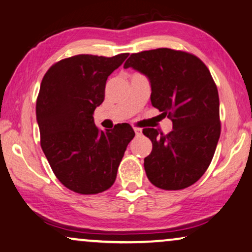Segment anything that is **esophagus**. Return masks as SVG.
<instances>
[{"label":"esophagus","mask_w":252,"mask_h":252,"mask_svg":"<svg viewBox=\"0 0 252 252\" xmlns=\"http://www.w3.org/2000/svg\"><path fill=\"white\" fill-rule=\"evenodd\" d=\"M133 131H135L136 135H140V133H142V129H139V128H133Z\"/></svg>","instance_id":"34e87169"}]
</instances>
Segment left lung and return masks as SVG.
I'll use <instances>...</instances> for the list:
<instances>
[{"label":"left lung","instance_id":"left-lung-1","mask_svg":"<svg viewBox=\"0 0 252 252\" xmlns=\"http://www.w3.org/2000/svg\"><path fill=\"white\" fill-rule=\"evenodd\" d=\"M130 66L149 77L152 106L173 121L169 133L143 129L153 145L144 159L147 179L163 190L192 186L209 168L221 132L210 70L193 54L170 48L133 53L124 63Z\"/></svg>","mask_w":252,"mask_h":252}]
</instances>
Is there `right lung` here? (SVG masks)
Here are the masks:
<instances>
[{"instance_id":"right-lung-1","label":"right lung","mask_w":252,"mask_h":252,"mask_svg":"<svg viewBox=\"0 0 252 252\" xmlns=\"http://www.w3.org/2000/svg\"><path fill=\"white\" fill-rule=\"evenodd\" d=\"M128 55L80 54L54 63L42 78L35 107L40 145L55 176L73 192L109 189L135 137L128 123L102 131L93 120L105 99L107 78Z\"/></svg>"}]
</instances>
